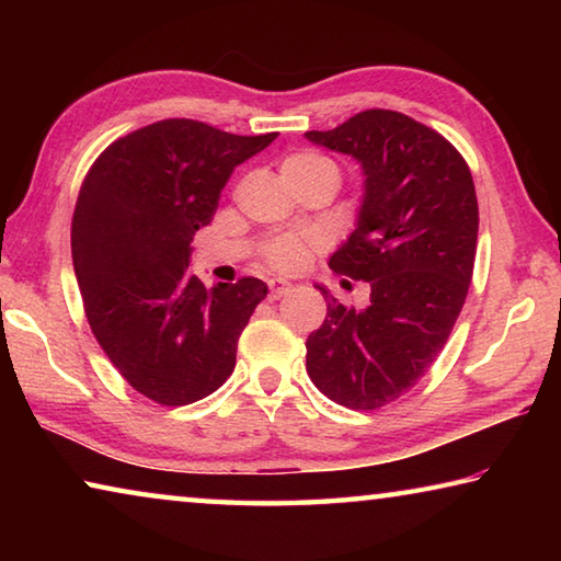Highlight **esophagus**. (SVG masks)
<instances>
[{
	"mask_svg": "<svg viewBox=\"0 0 561 561\" xmlns=\"http://www.w3.org/2000/svg\"><path fill=\"white\" fill-rule=\"evenodd\" d=\"M267 284H270V294L274 299H279V297H284V294H289L294 289V284L282 279V277H272Z\"/></svg>",
	"mask_w": 561,
	"mask_h": 561,
	"instance_id": "obj_1",
	"label": "esophagus"
}]
</instances>
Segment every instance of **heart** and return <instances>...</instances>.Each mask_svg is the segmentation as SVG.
Here are the masks:
<instances>
[{
	"mask_svg": "<svg viewBox=\"0 0 561 561\" xmlns=\"http://www.w3.org/2000/svg\"><path fill=\"white\" fill-rule=\"evenodd\" d=\"M317 165H334L331 160L321 158L317 153H294L282 163V170H299V168H317ZM309 254V242L301 237H282V240L272 242L267 250V262L274 270L294 272L299 270Z\"/></svg>",
	"mask_w": 561,
	"mask_h": 561,
	"instance_id": "heart-1",
	"label": "heart"
}]
</instances>
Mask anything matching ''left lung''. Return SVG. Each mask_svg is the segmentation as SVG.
Returning a JSON list of instances; mask_svg holds the SVG:
<instances>
[{"label":"left lung","mask_w":561,"mask_h":561,"mask_svg":"<svg viewBox=\"0 0 561 561\" xmlns=\"http://www.w3.org/2000/svg\"><path fill=\"white\" fill-rule=\"evenodd\" d=\"M304 136L360 165L356 225L329 267L371 287L364 309L319 287L327 319L307 339V371L334 403L376 411L421 381L460 317L478 247L472 175L440 133L398 111Z\"/></svg>","instance_id":"8db88e82"}]
</instances>
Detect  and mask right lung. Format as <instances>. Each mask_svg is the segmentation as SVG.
I'll return each mask as SVG.
<instances>
[{"label":"right lung","mask_w":561,"mask_h":561,"mask_svg":"<svg viewBox=\"0 0 561 561\" xmlns=\"http://www.w3.org/2000/svg\"><path fill=\"white\" fill-rule=\"evenodd\" d=\"M277 133L234 136L168 118L118 138L83 180L73 272L93 336L118 374L160 405H187L230 378L237 339L267 284H205L190 270L232 170Z\"/></svg>","instance_id":"right-lung-1"}]
</instances>
